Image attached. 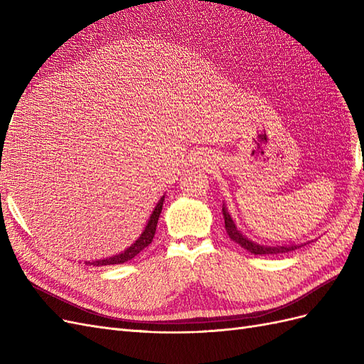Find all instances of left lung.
Masks as SVG:
<instances>
[{"instance_id": "1", "label": "left lung", "mask_w": 364, "mask_h": 364, "mask_svg": "<svg viewBox=\"0 0 364 364\" xmlns=\"http://www.w3.org/2000/svg\"><path fill=\"white\" fill-rule=\"evenodd\" d=\"M223 218H225V228L229 238L238 243L241 247L249 250L253 255H278V253H285V252H291L299 249L302 245H291V246H261L255 241L249 240L246 235L241 234V230L235 226L232 217L229 215L228 208L223 206Z\"/></svg>"}]
</instances>
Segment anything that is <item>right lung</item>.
<instances>
[{
	"label": "right lung",
	"instance_id": "obj_1",
	"mask_svg": "<svg viewBox=\"0 0 364 364\" xmlns=\"http://www.w3.org/2000/svg\"><path fill=\"white\" fill-rule=\"evenodd\" d=\"M162 205H164V196L161 197V200L156 203L155 209L149 218V222L146 225V229L142 230V234L139 235V238L135 241L134 245L130 247H127L124 252L118 253V255H114L111 258H105V259H97V261H86L85 264H90V266H111V264H123L132 258H135L141 250H144L151 241L153 237H155L156 232V226H158V220L162 211Z\"/></svg>",
	"mask_w": 364,
	"mask_h": 364
}]
</instances>
